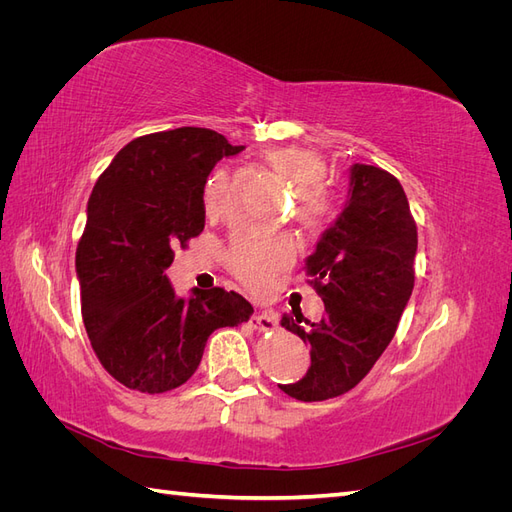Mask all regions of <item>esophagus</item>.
Masks as SVG:
<instances>
[{
	"label": "esophagus",
	"mask_w": 512,
	"mask_h": 512,
	"mask_svg": "<svg viewBox=\"0 0 512 512\" xmlns=\"http://www.w3.org/2000/svg\"><path fill=\"white\" fill-rule=\"evenodd\" d=\"M250 324L256 331H273L277 327V320L271 312H256L250 318Z\"/></svg>",
	"instance_id": "esophagus-1"
}]
</instances>
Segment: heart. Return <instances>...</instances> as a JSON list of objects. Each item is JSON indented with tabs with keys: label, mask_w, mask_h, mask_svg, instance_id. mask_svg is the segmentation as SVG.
<instances>
[{
	"label": "heart",
	"mask_w": 512,
	"mask_h": 512,
	"mask_svg": "<svg viewBox=\"0 0 512 512\" xmlns=\"http://www.w3.org/2000/svg\"><path fill=\"white\" fill-rule=\"evenodd\" d=\"M267 164L294 185L299 220L312 230L327 226L337 211L333 192L322 185L327 164L312 149L303 147H277L265 153ZM228 177L224 170H215L205 185V209L218 213L224 205ZM290 241H254L241 239L232 247V267L239 280L256 292H265L273 286L275 273L292 260Z\"/></svg>",
	"instance_id": "b5f03b06"
}]
</instances>
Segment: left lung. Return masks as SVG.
Returning <instances> with one entry per match:
<instances>
[{
  "label": "left lung",
  "instance_id": "1",
  "mask_svg": "<svg viewBox=\"0 0 512 512\" xmlns=\"http://www.w3.org/2000/svg\"><path fill=\"white\" fill-rule=\"evenodd\" d=\"M416 224L401 183L386 170L350 166L342 213L305 260L324 316L294 312L282 327L309 346L307 374L280 389L299 401H324L354 389L391 344L414 288Z\"/></svg>",
  "mask_w": 512,
  "mask_h": 512
}]
</instances>
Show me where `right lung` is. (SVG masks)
Segmentation results:
<instances>
[{
	"mask_svg": "<svg viewBox=\"0 0 512 512\" xmlns=\"http://www.w3.org/2000/svg\"><path fill=\"white\" fill-rule=\"evenodd\" d=\"M239 151L207 128L147 134L123 147L94 185L76 247L81 312L102 367L128 389H177L198 369L215 329L254 314L224 288L177 297L164 273L175 247L205 228L213 166Z\"/></svg>",
	"mask_w": 512,
	"mask_h": 512,
	"instance_id": "add662e5",
	"label": "right lung"
}]
</instances>
